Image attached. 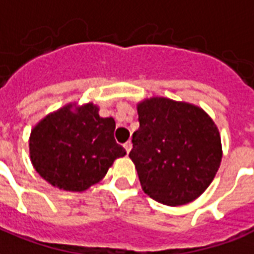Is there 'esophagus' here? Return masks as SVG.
<instances>
[{"label": "esophagus", "mask_w": 254, "mask_h": 254, "mask_svg": "<svg viewBox=\"0 0 254 254\" xmlns=\"http://www.w3.org/2000/svg\"><path fill=\"white\" fill-rule=\"evenodd\" d=\"M124 148H125V151H127V153H129V152H130V149H132V142L127 141V142H125V144H124Z\"/></svg>", "instance_id": "esophagus-1"}]
</instances>
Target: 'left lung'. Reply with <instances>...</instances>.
Listing matches in <instances>:
<instances>
[{"label": "left lung", "instance_id": "obj_1", "mask_svg": "<svg viewBox=\"0 0 254 254\" xmlns=\"http://www.w3.org/2000/svg\"><path fill=\"white\" fill-rule=\"evenodd\" d=\"M137 113L140 127L129 157L144 192L167 206L195 200L221 164L217 125L203 109L163 97L141 101Z\"/></svg>", "mask_w": 254, "mask_h": 254}]
</instances>
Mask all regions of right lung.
I'll use <instances>...</instances> for the list:
<instances>
[{"label":"right lung","instance_id":"obj_1","mask_svg":"<svg viewBox=\"0 0 254 254\" xmlns=\"http://www.w3.org/2000/svg\"><path fill=\"white\" fill-rule=\"evenodd\" d=\"M98 106L68 103L32 129L29 155L37 174L65 191H84L98 183L113 161L127 155L114 140L116 121Z\"/></svg>","mask_w":254,"mask_h":254}]
</instances>
